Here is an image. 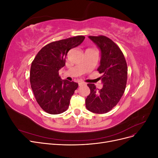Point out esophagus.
<instances>
[{
	"instance_id": "esophagus-1",
	"label": "esophagus",
	"mask_w": 158,
	"mask_h": 158,
	"mask_svg": "<svg viewBox=\"0 0 158 158\" xmlns=\"http://www.w3.org/2000/svg\"><path fill=\"white\" fill-rule=\"evenodd\" d=\"M85 84H86L84 83V82H80L78 83L79 86H82V85H85Z\"/></svg>"
}]
</instances>
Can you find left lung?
Returning <instances> with one entry per match:
<instances>
[{
	"label": "left lung",
	"mask_w": 158,
	"mask_h": 158,
	"mask_svg": "<svg viewBox=\"0 0 158 158\" xmlns=\"http://www.w3.org/2000/svg\"><path fill=\"white\" fill-rule=\"evenodd\" d=\"M101 51V60L98 70L103 76L102 89L88 84L90 94L85 99V107L89 111L106 113L120 101L125 92L127 81V64L118 46L106 36H89Z\"/></svg>",
	"instance_id": "1"
}]
</instances>
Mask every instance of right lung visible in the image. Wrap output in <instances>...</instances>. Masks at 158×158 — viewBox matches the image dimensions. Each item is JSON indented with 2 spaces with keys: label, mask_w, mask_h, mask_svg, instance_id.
<instances>
[{
  "label": "right lung",
  "mask_w": 158,
  "mask_h": 158,
  "mask_svg": "<svg viewBox=\"0 0 158 158\" xmlns=\"http://www.w3.org/2000/svg\"><path fill=\"white\" fill-rule=\"evenodd\" d=\"M83 35L67 38L46 45L31 63L30 83L36 101L43 110L51 114L68 109L70 100L78 84L62 80L59 70L64 66L70 49L80 45Z\"/></svg>",
  "instance_id": "obj_1"
}]
</instances>
